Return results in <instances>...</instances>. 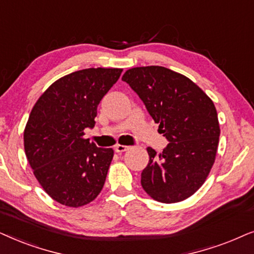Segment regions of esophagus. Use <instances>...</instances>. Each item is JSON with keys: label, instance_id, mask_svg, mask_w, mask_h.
<instances>
[{"label": "esophagus", "instance_id": "1", "mask_svg": "<svg viewBox=\"0 0 254 254\" xmlns=\"http://www.w3.org/2000/svg\"><path fill=\"white\" fill-rule=\"evenodd\" d=\"M130 148V146H127V145H121V144H117L116 146H115V151L117 152V153H122V152H125L127 151Z\"/></svg>", "mask_w": 254, "mask_h": 254}]
</instances>
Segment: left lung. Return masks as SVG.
Listing matches in <instances>:
<instances>
[{"mask_svg":"<svg viewBox=\"0 0 254 254\" xmlns=\"http://www.w3.org/2000/svg\"><path fill=\"white\" fill-rule=\"evenodd\" d=\"M122 80L138 94L170 141L159 154L146 148L144 190L162 203L186 200L204 184L215 162L221 129L214 102L190 79L166 67H134Z\"/></svg>","mask_w":254,"mask_h":254,"instance_id":"8db88e82","label":"left lung"}]
</instances>
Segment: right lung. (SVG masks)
Returning <instances> with one entry per match:
<instances>
[{
	"instance_id": "add662e5",
	"label": "right lung",
	"mask_w": 254,
	"mask_h": 254,
	"mask_svg": "<svg viewBox=\"0 0 254 254\" xmlns=\"http://www.w3.org/2000/svg\"><path fill=\"white\" fill-rule=\"evenodd\" d=\"M122 68H86L60 77L33 106L24 129V150L33 174L58 203L79 208L102 190L114 157L84 138L97 106Z\"/></svg>"
}]
</instances>
